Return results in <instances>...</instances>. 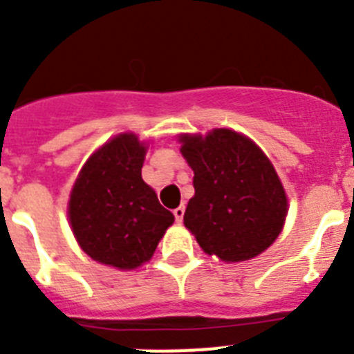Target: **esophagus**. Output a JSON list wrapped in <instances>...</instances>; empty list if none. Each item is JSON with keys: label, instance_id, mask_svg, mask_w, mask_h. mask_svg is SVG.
I'll list each match as a JSON object with an SVG mask.
<instances>
[{"label": "esophagus", "instance_id": "1", "mask_svg": "<svg viewBox=\"0 0 354 354\" xmlns=\"http://www.w3.org/2000/svg\"><path fill=\"white\" fill-rule=\"evenodd\" d=\"M174 216H175V221H177V223H180L184 218V205H179L177 209H174Z\"/></svg>", "mask_w": 354, "mask_h": 354}]
</instances>
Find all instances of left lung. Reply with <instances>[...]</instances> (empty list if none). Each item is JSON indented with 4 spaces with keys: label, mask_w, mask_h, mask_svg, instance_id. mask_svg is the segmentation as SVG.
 Segmentation results:
<instances>
[{
    "label": "left lung",
    "mask_w": 354,
    "mask_h": 354,
    "mask_svg": "<svg viewBox=\"0 0 354 354\" xmlns=\"http://www.w3.org/2000/svg\"><path fill=\"white\" fill-rule=\"evenodd\" d=\"M180 152L195 171V196L184 225L209 255L225 262L257 257L273 245L287 216V196L270 159L230 129L205 138L180 136Z\"/></svg>",
    "instance_id": "left-lung-1"
}]
</instances>
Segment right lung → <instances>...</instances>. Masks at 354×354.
I'll return each instance as SVG.
<instances>
[{"mask_svg": "<svg viewBox=\"0 0 354 354\" xmlns=\"http://www.w3.org/2000/svg\"><path fill=\"white\" fill-rule=\"evenodd\" d=\"M145 147L120 134L84 162L72 187L68 218L86 255L118 270L149 261L174 214L142 179Z\"/></svg>", "mask_w": 354, "mask_h": 354, "instance_id": "obj_1", "label": "right lung"}]
</instances>
